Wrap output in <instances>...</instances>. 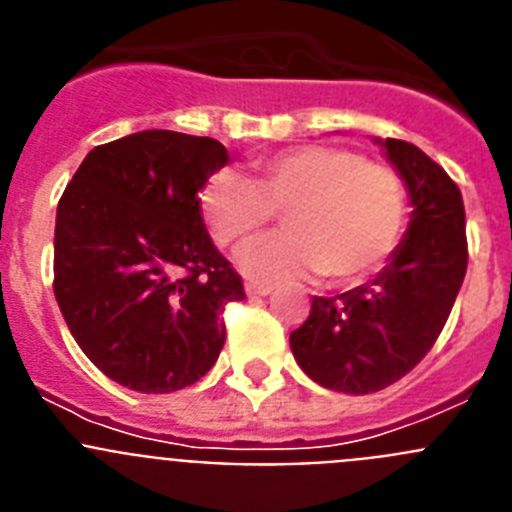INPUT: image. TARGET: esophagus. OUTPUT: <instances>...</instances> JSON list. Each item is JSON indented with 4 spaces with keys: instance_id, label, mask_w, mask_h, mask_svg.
<instances>
[{
    "instance_id": "obj_1",
    "label": "esophagus",
    "mask_w": 512,
    "mask_h": 512,
    "mask_svg": "<svg viewBox=\"0 0 512 512\" xmlns=\"http://www.w3.org/2000/svg\"><path fill=\"white\" fill-rule=\"evenodd\" d=\"M274 292V287L271 284H259V282H248L246 284V295L248 297H266Z\"/></svg>"
}]
</instances>
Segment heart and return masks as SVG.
Listing matches in <instances>:
<instances>
[{
  "mask_svg": "<svg viewBox=\"0 0 512 512\" xmlns=\"http://www.w3.org/2000/svg\"><path fill=\"white\" fill-rule=\"evenodd\" d=\"M202 215L223 248H241L282 215L287 233L243 251L241 266L261 282L318 271L351 282L382 264L408 220L400 171L336 146H300L253 161V179L220 169L200 192Z\"/></svg>",
  "mask_w": 512,
  "mask_h": 512,
  "instance_id": "obj_1",
  "label": "heart"
}]
</instances>
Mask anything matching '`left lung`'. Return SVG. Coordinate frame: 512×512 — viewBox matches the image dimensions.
Segmentation results:
<instances>
[{"label": "left lung", "mask_w": 512, "mask_h": 512, "mask_svg": "<svg viewBox=\"0 0 512 512\" xmlns=\"http://www.w3.org/2000/svg\"><path fill=\"white\" fill-rule=\"evenodd\" d=\"M382 146L408 184V235L372 282L312 297L310 315L289 336L302 372L343 395H372L415 369L441 336L467 274V217L456 182L408 140Z\"/></svg>", "instance_id": "1"}]
</instances>
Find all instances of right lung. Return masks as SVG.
<instances>
[{
	"instance_id": "add662e5",
	"label": "right lung",
	"mask_w": 512,
	"mask_h": 512,
	"mask_svg": "<svg viewBox=\"0 0 512 512\" xmlns=\"http://www.w3.org/2000/svg\"><path fill=\"white\" fill-rule=\"evenodd\" d=\"M225 164L215 138L143 130L92 148L58 200L53 295L81 351L128 390H184L223 351L225 305L246 292L200 189Z\"/></svg>"
}]
</instances>
